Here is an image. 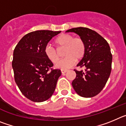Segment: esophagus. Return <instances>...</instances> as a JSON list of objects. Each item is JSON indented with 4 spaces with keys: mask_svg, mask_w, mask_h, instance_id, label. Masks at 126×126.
<instances>
[{
    "mask_svg": "<svg viewBox=\"0 0 126 126\" xmlns=\"http://www.w3.org/2000/svg\"><path fill=\"white\" fill-rule=\"evenodd\" d=\"M67 70H65V69H62L61 70V73H62V74H64L65 73H66Z\"/></svg>",
    "mask_w": 126,
    "mask_h": 126,
    "instance_id": "obj_1",
    "label": "esophagus"
}]
</instances>
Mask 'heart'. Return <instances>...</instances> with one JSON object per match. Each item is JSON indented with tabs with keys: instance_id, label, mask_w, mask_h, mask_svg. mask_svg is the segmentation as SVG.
Listing matches in <instances>:
<instances>
[{
	"instance_id": "heart-1",
	"label": "heart",
	"mask_w": 126,
	"mask_h": 126,
	"mask_svg": "<svg viewBox=\"0 0 126 126\" xmlns=\"http://www.w3.org/2000/svg\"><path fill=\"white\" fill-rule=\"evenodd\" d=\"M55 43L58 49L65 48L64 55L65 57L55 65L58 69H67L71 68L74 65L76 59H81L85 54V42L79 37L74 38L71 34H62L55 39ZM44 52L47 58L51 62L56 63L58 62L59 59V53L54 48L47 45Z\"/></svg>"
}]
</instances>
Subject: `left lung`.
Masks as SVG:
<instances>
[{
  "mask_svg": "<svg viewBox=\"0 0 126 126\" xmlns=\"http://www.w3.org/2000/svg\"><path fill=\"white\" fill-rule=\"evenodd\" d=\"M65 32L78 34L86 44L85 54L77 64L86 69L74 70L76 76L72 82L73 88L82 97L96 96L105 86L111 73L112 55L109 43L98 33L87 28H74Z\"/></svg>",
  "mask_w": 126,
  "mask_h": 126,
  "instance_id": "obj_1",
  "label": "left lung"
}]
</instances>
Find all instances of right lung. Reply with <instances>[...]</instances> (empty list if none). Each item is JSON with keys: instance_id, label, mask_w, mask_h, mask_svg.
Listing matches in <instances>:
<instances>
[{"instance_id": "right-lung-1", "label": "right lung", "mask_w": 126, "mask_h": 126, "mask_svg": "<svg viewBox=\"0 0 126 126\" xmlns=\"http://www.w3.org/2000/svg\"><path fill=\"white\" fill-rule=\"evenodd\" d=\"M61 32L37 30L24 35L14 48L12 62L14 79L24 96L34 102L52 96L61 75L60 69L47 58L45 48L51 39Z\"/></svg>"}]
</instances>
